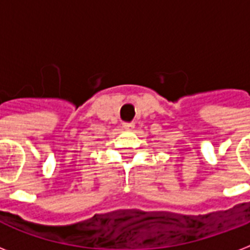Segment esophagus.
I'll return each mask as SVG.
<instances>
[{
  "mask_svg": "<svg viewBox=\"0 0 250 250\" xmlns=\"http://www.w3.org/2000/svg\"><path fill=\"white\" fill-rule=\"evenodd\" d=\"M133 123L132 122H125V123H123V127H125V129H132L133 128Z\"/></svg>",
  "mask_w": 250,
  "mask_h": 250,
  "instance_id": "34e87169",
  "label": "esophagus"
}]
</instances>
